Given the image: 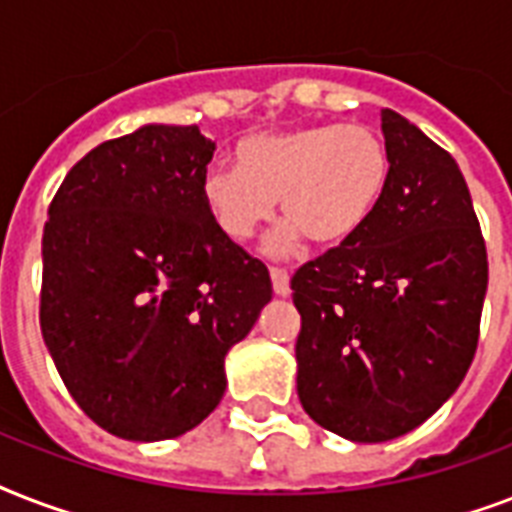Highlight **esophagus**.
Here are the masks:
<instances>
[{"label": "esophagus", "mask_w": 512, "mask_h": 512, "mask_svg": "<svg viewBox=\"0 0 512 512\" xmlns=\"http://www.w3.org/2000/svg\"><path fill=\"white\" fill-rule=\"evenodd\" d=\"M271 281H273V292H276V295H281V297L289 295V271H287V268H279V265H273Z\"/></svg>", "instance_id": "34e87169"}]
</instances>
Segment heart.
I'll return each mask as SVG.
<instances>
[{
  "label": "heart",
  "mask_w": 512,
  "mask_h": 512,
  "mask_svg": "<svg viewBox=\"0 0 512 512\" xmlns=\"http://www.w3.org/2000/svg\"><path fill=\"white\" fill-rule=\"evenodd\" d=\"M236 167L209 164L199 191L209 215L233 241L252 239L276 212L289 223L271 239L289 252L303 236L337 247L364 231L385 199L390 151L369 124H295L241 140Z\"/></svg>",
  "instance_id": "heart-1"
}]
</instances>
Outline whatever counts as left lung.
Wrapping results in <instances>:
<instances>
[{"mask_svg":"<svg viewBox=\"0 0 512 512\" xmlns=\"http://www.w3.org/2000/svg\"><path fill=\"white\" fill-rule=\"evenodd\" d=\"M385 199L358 236L300 265L297 396L337 436L377 444L428 420L476 356L489 263L460 167L382 111Z\"/></svg>","mask_w":512,"mask_h":512,"instance_id":"left-lung-1","label":"left lung"}]
</instances>
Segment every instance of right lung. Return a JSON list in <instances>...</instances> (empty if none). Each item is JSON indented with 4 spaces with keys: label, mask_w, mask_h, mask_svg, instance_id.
<instances>
[{
    "label": "right lung",
    "mask_w": 512,
    "mask_h": 512,
    "mask_svg": "<svg viewBox=\"0 0 512 512\" xmlns=\"http://www.w3.org/2000/svg\"><path fill=\"white\" fill-rule=\"evenodd\" d=\"M212 151L199 127L148 124L82 156L47 209L44 345L79 409L127 441L196 428L271 300L265 263L201 199Z\"/></svg>",
    "instance_id": "add662e5"
}]
</instances>
